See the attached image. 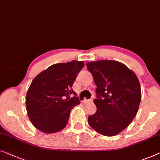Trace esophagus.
I'll return each mask as SVG.
<instances>
[{"label": "esophagus", "mask_w": 160, "mask_h": 160, "mask_svg": "<svg viewBox=\"0 0 160 160\" xmlns=\"http://www.w3.org/2000/svg\"><path fill=\"white\" fill-rule=\"evenodd\" d=\"M83 103H92V99H90V100H87L85 99L83 101Z\"/></svg>", "instance_id": "esophagus-1"}]
</instances>
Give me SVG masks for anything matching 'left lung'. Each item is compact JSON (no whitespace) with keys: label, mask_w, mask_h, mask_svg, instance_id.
I'll return each instance as SVG.
<instances>
[{"label":"left lung","mask_w":160,"mask_h":160,"mask_svg":"<svg viewBox=\"0 0 160 160\" xmlns=\"http://www.w3.org/2000/svg\"><path fill=\"white\" fill-rule=\"evenodd\" d=\"M88 70L96 85L97 111L88 116L89 125L106 137L118 134L132 123L142 98L141 86L136 74L115 60L90 62Z\"/></svg>","instance_id":"left-lung-1"}]
</instances>
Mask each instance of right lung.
<instances>
[{
  "label": "right lung",
  "instance_id": "obj_1",
  "mask_svg": "<svg viewBox=\"0 0 160 160\" xmlns=\"http://www.w3.org/2000/svg\"><path fill=\"white\" fill-rule=\"evenodd\" d=\"M84 62L72 60L52 65L32 80L26 96V107L31 122L37 129L52 133L63 129L73 107L80 102L72 85Z\"/></svg>",
  "mask_w": 160,
  "mask_h": 160
}]
</instances>
